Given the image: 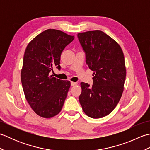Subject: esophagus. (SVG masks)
I'll use <instances>...</instances> for the list:
<instances>
[{
	"label": "esophagus",
	"mask_w": 150,
	"mask_h": 150,
	"mask_svg": "<svg viewBox=\"0 0 150 150\" xmlns=\"http://www.w3.org/2000/svg\"><path fill=\"white\" fill-rule=\"evenodd\" d=\"M77 82H71V86H74L77 85Z\"/></svg>",
	"instance_id": "esophagus-1"
}]
</instances>
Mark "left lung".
I'll list each match as a JSON object with an SVG mask.
<instances>
[{"label": "left lung", "instance_id": "8db88e82", "mask_svg": "<svg viewBox=\"0 0 150 150\" xmlns=\"http://www.w3.org/2000/svg\"><path fill=\"white\" fill-rule=\"evenodd\" d=\"M86 54V62L93 71V85L82 82L79 97L84 112L98 119L109 115L120 99L126 71L119 44L100 30L77 35Z\"/></svg>", "mask_w": 150, "mask_h": 150}]
</instances>
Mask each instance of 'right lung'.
Masks as SVG:
<instances>
[{"label": "right lung", "mask_w": 150, "mask_h": 150, "mask_svg": "<svg viewBox=\"0 0 150 150\" xmlns=\"http://www.w3.org/2000/svg\"><path fill=\"white\" fill-rule=\"evenodd\" d=\"M74 36L48 29L38 35L25 50L21 82L28 103L38 115L51 118L61 111L71 86L50 75L53 67L60 69V55Z\"/></svg>", "instance_id": "1"}]
</instances>
